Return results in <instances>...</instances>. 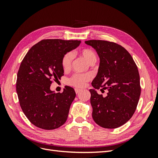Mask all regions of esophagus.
Instances as JSON below:
<instances>
[{"label": "esophagus", "mask_w": 158, "mask_h": 158, "mask_svg": "<svg viewBox=\"0 0 158 158\" xmlns=\"http://www.w3.org/2000/svg\"><path fill=\"white\" fill-rule=\"evenodd\" d=\"M82 89H78V88H76L75 89V92H76V94H79L80 92H82Z\"/></svg>", "instance_id": "34e87169"}]
</instances>
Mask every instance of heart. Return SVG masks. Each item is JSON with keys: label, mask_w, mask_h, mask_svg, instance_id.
<instances>
[{"label": "heart", "mask_w": 158, "mask_h": 158, "mask_svg": "<svg viewBox=\"0 0 158 158\" xmlns=\"http://www.w3.org/2000/svg\"><path fill=\"white\" fill-rule=\"evenodd\" d=\"M78 54L82 56V58L87 62L88 63L92 64L94 63L96 60V56L94 52L89 49H82L78 51ZM72 60H73V55L70 52L66 53L62 59L61 64L63 69L64 71L69 70L71 66ZM92 78V76L89 74H76L72 77L69 80V84L74 86L75 88H83L85 86L87 82Z\"/></svg>", "instance_id": "obj_1"}]
</instances>
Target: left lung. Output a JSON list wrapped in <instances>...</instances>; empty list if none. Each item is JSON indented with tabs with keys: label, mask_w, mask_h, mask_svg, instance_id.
<instances>
[{
	"label": "left lung",
	"mask_w": 158,
	"mask_h": 158,
	"mask_svg": "<svg viewBox=\"0 0 158 158\" xmlns=\"http://www.w3.org/2000/svg\"><path fill=\"white\" fill-rule=\"evenodd\" d=\"M96 51L100 63L92 82L90 103L95 123L106 128L125 124L135 113L140 96V76L131 54L121 45L103 40L85 41ZM108 91L107 96L97 94Z\"/></svg>",
	"instance_id": "1"
}]
</instances>
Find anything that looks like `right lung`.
<instances>
[{
  "mask_svg": "<svg viewBox=\"0 0 158 158\" xmlns=\"http://www.w3.org/2000/svg\"><path fill=\"white\" fill-rule=\"evenodd\" d=\"M78 40H44L28 51L19 68L16 92L23 113L33 125L52 130L64 124L74 89L65 86L63 93L50 89L52 80L64 75L61 61L68 52L80 44Z\"/></svg>",
  "mask_w": 158,
  "mask_h": 158,
  "instance_id": "right-lung-1",
  "label": "right lung"
}]
</instances>
